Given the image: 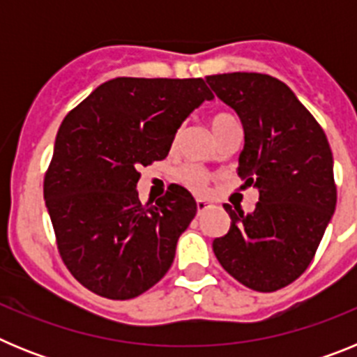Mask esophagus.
I'll list each match as a JSON object with an SVG mask.
<instances>
[{
  "mask_svg": "<svg viewBox=\"0 0 357 357\" xmlns=\"http://www.w3.org/2000/svg\"><path fill=\"white\" fill-rule=\"evenodd\" d=\"M207 209H211V204H209V202L200 200V198H198V200H197V211H198V214H202V213H204V211H207Z\"/></svg>",
  "mask_w": 357,
  "mask_h": 357,
  "instance_id": "34e87169",
  "label": "esophagus"
}]
</instances>
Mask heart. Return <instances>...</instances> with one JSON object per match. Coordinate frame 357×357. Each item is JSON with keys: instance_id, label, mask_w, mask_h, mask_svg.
<instances>
[{"instance_id": "1", "label": "heart", "mask_w": 357, "mask_h": 357, "mask_svg": "<svg viewBox=\"0 0 357 357\" xmlns=\"http://www.w3.org/2000/svg\"><path fill=\"white\" fill-rule=\"evenodd\" d=\"M232 125H239V119L234 114H230V112H218V114L211 118V128H213L214 134L225 130L227 127H232ZM209 181V172L206 168H202V166H197V164H188L181 172L182 184H185L189 189L197 191V193L206 191Z\"/></svg>"}]
</instances>
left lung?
<instances>
[{
	"label": "left lung",
	"mask_w": 357,
	"mask_h": 357,
	"mask_svg": "<svg viewBox=\"0 0 357 357\" xmlns=\"http://www.w3.org/2000/svg\"><path fill=\"white\" fill-rule=\"evenodd\" d=\"M206 80L241 119L238 175L259 189L254 213L223 206L230 229L213 241L214 255L247 288L277 291L311 264L336 207L329 141L284 82L261 73Z\"/></svg>",
	"instance_id": "8db88e82"
}]
</instances>
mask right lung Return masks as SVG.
<instances>
[{"instance_id": "add662e5", "label": "right lung", "mask_w": 357, "mask_h": 357, "mask_svg": "<svg viewBox=\"0 0 357 357\" xmlns=\"http://www.w3.org/2000/svg\"><path fill=\"white\" fill-rule=\"evenodd\" d=\"M213 98L202 78L121 77L66 116L44 200L59 254L82 286L128 301L166 275L197 202L172 184L155 206H143L139 169L166 159L184 119Z\"/></svg>"}]
</instances>
